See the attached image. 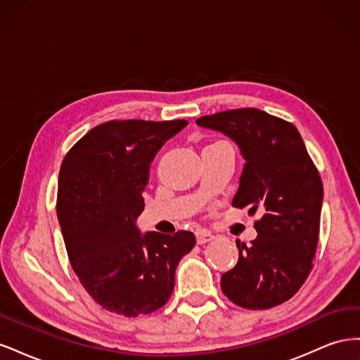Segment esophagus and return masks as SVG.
<instances>
[{
  "label": "esophagus",
  "mask_w": 360,
  "mask_h": 360,
  "mask_svg": "<svg viewBox=\"0 0 360 360\" xmlns=\"http://www.w3.org/2000/svg\"><path fill=\"white\" fill-rule=\"evenodd\" d=\"M195 237H197V243H198V245L209 243V242H212L213 238H214V236H213L212 233L205 231V230H198L197 233H195Z\"/></svg>",
  "instance_id": "esophagus-1"
}]
</instances>
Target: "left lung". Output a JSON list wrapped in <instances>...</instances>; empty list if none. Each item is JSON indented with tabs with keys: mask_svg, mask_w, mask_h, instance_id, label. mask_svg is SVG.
I'll return each instance as SVG.
<instances>
[{
	"mask_svg": "<svg viewBox=\"0 0 360 360\" xmlns=\"http://www.w3.org/2000/svg\"><path fill=\"white\" fill-rule=\"evenodd\" d=\"M197 124L230 136L246 160L233 205L261 214L255 240H237L238 261L221 278L225 296L248 309L291 299L312 269L323 183L299 130L255 108L205 115Z\"/></svg>",
	"mask_w": 360,
	"mask_h": 360,
	"instance_id": "obj_1",
	"label": "left lung"
}]
</instances>
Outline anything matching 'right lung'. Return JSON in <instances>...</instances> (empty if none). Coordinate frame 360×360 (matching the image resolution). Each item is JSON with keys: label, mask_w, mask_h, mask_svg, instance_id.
<instances>
[{"label": "right lung", "mask_w": 360, "mask_h": 360, "mask_svg": "<svg viewBox=\"0 0 360 360\" xmlns=\"http://www.w3.org/2000/svg\"><path fill=\"white\" fill-rule=\"evenodd\" d=\"M186 120H123L96 126L64 158L57 216L70 264L86 292L124 317L167 303L179 261L195 246L189 231L141 234L150 163Z\"/></svg>", "instance_id": "right-lung-1"}]
</instances>
